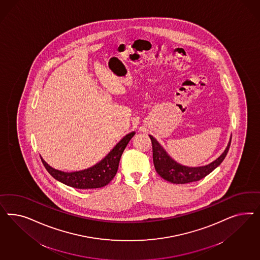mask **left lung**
<instances>
[{
	"label": "left lung",
	"instance_id": "left-lung-1",
	"mask_svg": "<svg viewBox=\"0 0 260 260\" xmlns=\"http://www.w3.org/2000/svg\"><path fill=\"white\" fill-rule=\"evenodd\" d=\"M150 138L152 144V158L156 173L162 178L173 184H186L189 182L198 181L204 178L205 176L212 173L215 168L220 165L222 161L226 157L231 146L230 139L226 150H224V152L219 157L215 159L209 165L192 168L180 165L177 162H175L173 158L166 152V150L162 148V146L158 143L155 138H153L151 135H150Z\"/></svg>",
	"mask_w": 260,
	"mask_h": 260
}]
</instances>
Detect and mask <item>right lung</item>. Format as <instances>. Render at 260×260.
Returning a JSON list of instances; mask_svg holds the SVG:
<instances>
[{
  "label": "right lung",
  "instance_id": "right-lung-1",
  "mask_svg": "<svg viewBox=\"0 0 260 260\" xmlns=\"http://www.w3.org/2000/svg\"><path fill=\"white\" fill-rule=\"evenodd\" d=\"M134 132L126 134L116 146L110 150L109 154L102 159L96 165L88 168L84 171L64 173L58 171L47 164V162L41 157L42 162L47 169L48 173L56 180L62 182L64 185L75 189H97L108 185L115 176L118 170L119 161L122 153L126 149L127 143L134 137Z\"/></svg>",
  "mask_w": 260,
  "mask_h": 260
}]
</instances>
